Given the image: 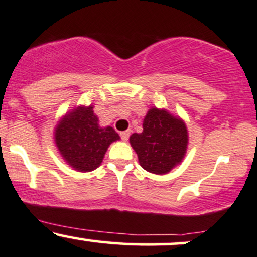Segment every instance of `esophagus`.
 Wrapping results in <instances>:
<instances>
[{"label": "esophagus", "instance_id": "1", "mask_svg": "<svg viewBox=\"0 0 257 257\" xmlns=\"http://www.w3.org/2000/svg\"><path fill=\"white\" fill-rule=\"evenodd\" d=\"M120 139H122L123 141H126L128 140V138H129V135H131V131H125V132H122L120 133Z\"/></svg>", "mask_w": 257, "mask_h": 257}]
</instances>
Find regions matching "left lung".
<instances>
[{"instance_id": "8db88e82", "label": "left lung", "mask_w": 257, "mask_h": 257, "mask_svg": "<svg viewBox=\"0 0 257 257\" xmlns=\"http://www.w3.org/2000/svg\"><path fill=\"white\" fill-rule=\"evenodd\" d=\"M144 131L132 134L131 144L140 166L153 174H167L184 158L187 129L169 112L151 108L143 123Z\"/></svg>"}]
</instances>
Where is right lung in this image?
Returning <instances> with one entry per match:
<instances>
[{"mask_svg": "<svg viewBox=\"0 0 257 257\" xmlns=\"http://www.w3.org/2000/svg\"><path fill=\"white\" fill-rule=\"evenodd\" d=\"M93 107H78L55 128V144L65 161L79 172H91L101 164L106 150L118 140L112 126L101 128Z\"/></svg>", "mask_w": 257, "mask_h": 257, "instance_id": "obj_1", "label": "right lung"}]
</instances>
